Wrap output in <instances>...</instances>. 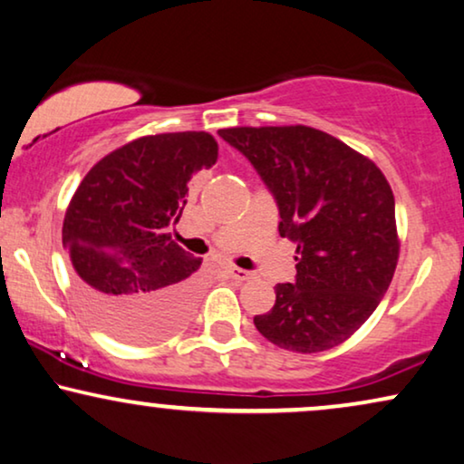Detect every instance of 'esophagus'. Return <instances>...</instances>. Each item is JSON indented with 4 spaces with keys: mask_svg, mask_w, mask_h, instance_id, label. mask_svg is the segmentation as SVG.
<instances>
[{
    "mask_svg": "<svg viewBox=\"0 0 464 464\" xmlns=\"http://www.w3.org/2000/svg\"><path fill=\"white\" fill-rule=\"evenodd\" d=\"M227 275H230L234 281H249L251 278V272L240 270V268H237V266H230V268H227Z\"/></svg>",
    "mask_w": 464,
    "mask_h": 464,
    "instance_id": "34e87169",
    "label": "esophagus"
}]
</instances>
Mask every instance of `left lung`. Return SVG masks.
<instances>
[{"label": "left lung", "mask_w": 464, "mask_h": 464, "mask_svg": "<svg viewBox=\"0 0 464 464\" xmlns=\"http://www.w3.org/2000/svg\"><path fill=\"white\" fill-rule=\"evenodd\" d=\"M219 137L249 158L275 194L278 234L295 249V283H278L257 332L291 353L342 344L382 300L395 275V198L382 170L313 126H234Z\"/></svg>", "instance_id": "left-lung-1"}]
</instances>
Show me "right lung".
<instances>
[{
    "label": "right lung",
    "instance_id": "right-lung-1",
    "mask_svg": "<svg viewBox=\"0 0 464 464\" xmlns=\"http://www.w3.org/2000/svg\"><path fill=\"white\" fill-rule=\"evenodd\" d=\"M205 130L139 137L94 164L69 200L63 245L88 314L129 344L169 338L194 314L202 259L170 237L194 173L218 162Z\"/></svg>",
    "mask_w": 464,
    "mask_h": 464
}]
</instances>
